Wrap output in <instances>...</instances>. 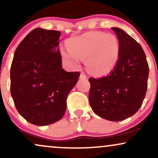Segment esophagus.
<instances>
[{
	"label": "esophagus",
	"instance_id": "34e87169",
	"mask_svg": "<svg viewBox=\"0 0 158 158\" xmlns=\"http://www.w3.org/2000/svg\"><path fill=\"white\" fill-rule=\"evenodd\" d=\"M79 78H80L81 79H85L87 78V76L85 75L84 73H81L80 77H79Z\"/></svg>",
	"mask_w": 158,
	"mask_h": 158
}]
</instances>
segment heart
Instances as JSON below:
<instances>
[{"label": "heart", "instance_id": "obj_1", "mask_svg": "<svg viewBox=\"0 0 158 158\" xmlns=\"http://www.w3.org/2000/svg\"><path fill=\"white\" fill-rule=\"evenodd\" d=\"M67 49H61L63 61L72 68H78L81 59H85L87 68L97 76L110 73L117 64L120 45L113 34L89 32L69 39Z\"/></svg>", "mask_w": 158, "mask_h": 158}]
</instances>
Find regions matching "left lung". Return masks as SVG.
Listing matches in <instances>:
<instances>
[{
    "instance_id": "1",
    "label": "left lung",
    "mask_w": 158,
    "mask_h": 158,
    "mask_svg": "<svg viewBox=\"0 0 158 158\" xmlns=\"http://www.w3.org/2000/svg\"><path fill=\"white\" fill-rule=\"evenodd\" d=\"M111 29L120 45L118 61L109 75L90 78L89 102L97 115L117 122L131 117L142 106L149 69L140 44L124 30Z\"/></svg>"
}]
</instances>
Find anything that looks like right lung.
Listing matches in <instances>:
<instances>
[{
    "mask_svg": "<svg viewBox=\"0 0 158 158\" xmlns=\"http://www.w3.org/2000/svg\"><path fill=\"white\" fill-rule=\"evenodd\" d=\"M61 32L36 28L16 48L10 91L16 109L29 123L47 126L62 118L67 97L79 72H67L59 52Z\"/></svg>",
    "mask_w": 158,
    "mask_h": 158,
    "instance_id": "right-lung-1",
    "label": "right lung"
}]
</instances>
